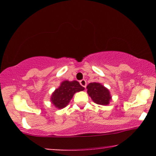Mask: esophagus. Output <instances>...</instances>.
Listing matches in <instances>:
<instances>
[{"label":"esophagus","instance_id":"1","mask_svg":"<svg viewBox=\"0 0 156 156\" xmlns=\"http://www.w3.org/2000/svg\"><path fill=\"white\" fill-rule=\"evenodd\" d=\"M80 84L82 85V87H84V88H86V87H87V82H86V80H81L80 82Z\"/></svg>","mask_w":156,"mask_h":156}]
</instances>
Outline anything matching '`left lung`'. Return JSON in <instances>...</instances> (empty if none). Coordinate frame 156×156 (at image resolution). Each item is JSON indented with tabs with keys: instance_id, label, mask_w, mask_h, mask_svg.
<instances>
[{
	"instance_id": "obj_1",
	"label": "left lung",
	"mask_w": 156,
	"mask_h": 156,
	"mask_svg": "<svg viewBox=\"0 0 156 156\" xmlns=\"http://www.w3.org/2000/svg\"><path fill=\"white\" fill-rule=\"evenodd\" d=\"M87 93L92 101L99 105H108L112 100L110 91L101 83L91 82L87 85Z\"/></svg>"
}]
</instances>
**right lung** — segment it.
I'll return each instance as SVG.
<instances>
[{
  "instance_id": "right-lung-1",
  "label": "right lung",
  "mask_w": 156,
  "mask_h": 156,
  "mask_svg": "<svg viewBox=\"0 0 156 156\" xmlns=\"http://www.w3.org/2000/svg\"><path fill=\"white\" fill-rule=\"evenodd\" d=\"M84 90L77 81L65 80L53 91L50 101L55 107L61 109L67 106L76 92Z\"/></svg>"
}]
</instances>
